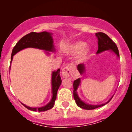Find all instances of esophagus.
I'll list each match as a JSON object with an SVG mask.
<instances>
[{"label":"esophagus","instance_id":"obj_1","mask_svg":"<svg viewBox=\"0 0 132 132\" xmlns=\"http://www.w3.org/2000/svg\"><path fill=\"white\" fill-rule=\"evenodd\" d=\"M72 69V66L71 64H69L64 68L62 70V76L64 78H68L71 76V71Z\"/></svg>","mask_w":132,"mask_h":132}]
</instances>
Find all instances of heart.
<instances>
[{"label":"heart","mask_w":132,"mask_h":132,"mask_svg":"<svg viewBox=\"0 0 132 132\" xmlns=\"http://www.w3.org/2000/svg\"><path fill=\"white\" fill-rule=\"evenodd\" d=\"M68 50L73 54H77V61L82 63L85 61L91 53V48L87 46V43L83 41H77L69 45L68 47Z\"/></svg>","instance_id":"b5f03b06"}]
</instances>
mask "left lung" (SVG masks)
Returning <instances> with one entry per match:
<instances>
[{
	"label": "left lung",
	"instance_id": "1",
	"mask_svg": "<svg viewBox=\"0 0 132 132\" xmlns=\"http://www.w3.org/2000/svg\"><path fill=\"white\" fill-rule=\"evenodd\" d=\"M95 36L97 38L98 40V50L97 51V54L101 53L104 52V51H105L110 50L114 53L118 57H119V50H118L117 46L116 43H115L114 42H113V41L107 35L104 33L99 32L95 33ZM77 69H78L79 73L81 74V75H82L83 74H84V72H85L86 71V66L85 65L82 63V64H79L78 65ZM80 83H81V79L80 78H78V79L75 80V81H74L73 96L77 105H78L79 107H81V108L83 109L92 110L98 108V107H102V106L105 105V104H107V103L109 102L110 100L112 99V97L113 96V95L107 102L104 103V104H100V105H91V104H87V103H85L84 101H82L81 98L79 97L78 92H77V90H78V87L80 85Z\"/></svg>",
	"mask_w": 132,
	"mask_h": 132
}]
</instances>
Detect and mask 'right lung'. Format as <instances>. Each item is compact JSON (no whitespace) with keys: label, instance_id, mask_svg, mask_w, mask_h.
I'll list each match as a JSON object with an SVG mask.
<instances>
[{"label":"right lung","instance_id":"obj_1","mask_svg":"<svg viewBox=\"0 0 132 132\" xmlns=\"http://www.w3.org/2000/svg\"><path fill=\"white\" fill-rule=\"evenodd\" d=\"M52 35V33L46 32V31H43L41 33L31 32L23 37L13 48L10 63L12 61L13 56L15 54L19 52L20 51L27 48H33L42 50L45 51L46 54L48 55L50 54V52H55L56 50L53 45V39ZM10 68H11V64L10 65ZM60 73V69H58L56 71L52 72L51 82L52 97L49 103H48L46 105L40 107H28L22 103L23 105L28 110L35 112H44L52 109L54 105L55 100L56 99L57 91L62 82Z\"/></svg>","mask_w":132,"mask_h":132}]
</instances>
